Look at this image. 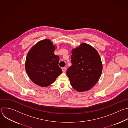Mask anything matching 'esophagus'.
Returning a JSON list of instances; mask_svg holds the SVG:
<instances>
[{
	"label": "esophagus",
	"mask_w": 128,
	"mask_h": 128,
	"mask_svg": "<svg viewBox=\"0 0 128 128\" xmlns=\"http://www.w3.org/2000/svg\"><path fill=\"white\" fill-rule=\"evenodd\" d=\"M62 69L63 72H65L66 71V67H63V68H62Z\"/></svg>",
	"instance_id": "1"
}]
</instances>
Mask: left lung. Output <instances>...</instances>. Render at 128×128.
I'll use <instances>...</instances> for the list:
<instances>
[{"label":"left lung","mask_w":128,"mask_h":128,"mask_svg":"<svg viewBox=\"0 0 128 128\" xmlns=\"http://www.w3.org/2000/svg\"><path fill=\"white\" fill-rule=\"evenodd\" d=\"M72 65L66 71L72 87L78 92L88 91L100 79L102 70L101 58L91 45L81 44L71 51Z\"/></svg>","instance_id":"obj_1"}]
</instances>
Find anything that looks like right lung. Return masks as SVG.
<instances>
[{
  "label": "right lung",
  "mask_w": 128,
  "mask_h": 128,
  "mask_svg": "<svg viewBox=\"0 0 128 128\" xmlns=\"http://www.w3.org/2000/svg\"><path fill=\"white\" fill-rule=\"evenodd\" d=\"M57 47L49 39L38 42L28 51L25 69L30 79L41 87L52 84L62 70L59 66V57L54 54Z\"/></svg>",
  "instance_id": "right-lung-1"
}]
</instances>
